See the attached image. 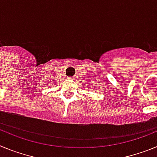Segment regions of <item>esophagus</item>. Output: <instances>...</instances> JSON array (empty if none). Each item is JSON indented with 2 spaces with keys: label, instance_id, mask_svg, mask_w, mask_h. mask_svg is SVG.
<instances>
[{
  "label": "esophagus",
  "instance_id": "34e87169",
  "mask_svg": "<svg viewBox=\"0 0 157 157\" xmlns=\"http://www.w3.org/2000/svg\"><path fill=\"white\" fill-rule=\"evenodd\" d=\"M68 78H69V79H73V78H73V77H69Z\"/></svg>",
  "mask_w": 157,
  "mask_h": 157
}]
</instances>
